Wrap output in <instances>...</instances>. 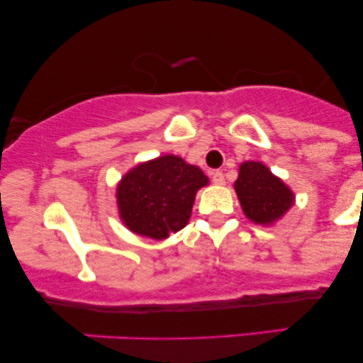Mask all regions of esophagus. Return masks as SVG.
Returning <instances> with one entry per match:
<instances>
[{"mask_svg": "<svg viewBox=\"0 0 363 363\" xmlns=\"http://www.w3.org/2000/svg\"><path fill=\"white\" fill-rule=\"evenodd\" d=\"M211 179H213V182L216 186L225 184V176H223L222 170H213V172H211Z\"/></svg>", "mask_w": 363, "mask_h": 363, "instance_id": "34e87169", "label": "esophagus"}]
</instances>
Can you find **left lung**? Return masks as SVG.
I'll use <instances>...</instances> for the list:
<instances>
[{
  "label": "left lung",
  "mask_w": 363,
  "mask_h": 363,
  "mask_svg": "<svg viewBox=\"0 0 363 363\" xmlns=\"http://www.w3.org/2000/svg\"><path fill=\"white\" fill-rule=\"evenodd\" d=\"M234 187L245 216L257 225H272L280 220L295 199L290 187L261 162L240 164Z\"/></svg>",
  "instance_id": "obj_1"
}]
</instances>
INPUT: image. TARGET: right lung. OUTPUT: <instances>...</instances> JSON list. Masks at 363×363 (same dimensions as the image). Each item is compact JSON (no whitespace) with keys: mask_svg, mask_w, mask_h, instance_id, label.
Segmentation results:
<instances>
[{"mask_svg":"<svg viewBox=\"0 0 363 363\" xmlns=\"http://www.w3.org/2000/svg\"><path fill=\"white\" fill-rule=\"evenodd\" d=\"M208 177L177 155H164L136 165L116 191L119 216L135 234L162 240L184 228L198 189Z\"/></svg>","mask_w":363,"mask_h":363,"instance_id":"obj_1","label":"right lung"}]
</instances>
